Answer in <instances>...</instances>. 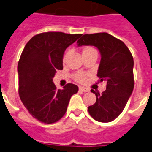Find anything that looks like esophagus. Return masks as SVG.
I'll list each match as a JSON object with an SVG mask.
<instances>
[{
  "label": "esophagus",
  "mask_w": 152,
  "mask_h": 152,
  "mask_svg": "<svg viewBox=\"0 0 152 152\" xmlns=\"http://www.w3.org/2000/svg\"><path fill=\"white\" fill-rule=\"evenodd\" d=\"M79 89L80 91H82V92H88L89 91V89L88 88H86V87H82V86H80Z\"/></svg>",
  "instance_id": "34e87169"
}]
</instances>
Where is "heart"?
I'll return each mask as SVG.
<instances>
[{
    "instance_id": "b5f03b06",
    "label": "heart",
    "mask_w": 152,
    "mask_h": 152,
    "mask_svg": "<svg viewBox=\"0 0 152 152\" xmlns=\"http://www.w3.org/2000/svg\"><path fill=\"white\" fill-rule=\"evenodd\" d=\"M93 51H96L93 47H90V46H87L86 47L84 50H83V53H89V52H93ZM66 54H67V52L65 53V55L63 57V61H65L66 58ZM74 79L76 80V81H78V82H80L82 83L84 81H86V75L85 73L83 72H77L76 74H74Z\"/></svg>"
}]
</instances>
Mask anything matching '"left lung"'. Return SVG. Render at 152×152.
<instances>
[{
	"label": "left lung",
	"mask_w": 152,
	"mask_h": 152,
	"mask_svg": "<svg viewBox=\"0 0 152 152\" xmlns=\"http://www.w3.org/2000/svg\"><path fill=\"white\" fill-rule=\"evenodd\" d=\"M78 46L93 45L101 53L97 76L107 81L102 94H95L96 102L88 111L99 122H111L123 112L134 86V58L125 44L107 32L86 34L77 41Z\"/></svg>",
	"instance_id": "8db88e82"
}]
</instances>
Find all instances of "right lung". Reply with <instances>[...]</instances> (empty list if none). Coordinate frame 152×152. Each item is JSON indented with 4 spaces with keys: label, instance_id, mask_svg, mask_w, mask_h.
<instances>
[{
    "label": "right lung",
    "instance_id": "1",
    "mask_svg": "<svg viewBox=\"0 0 152 152\" xmlns=\"http://www.w3.org/2000/svg\"><path fill=\"white\" fill-rule=\"evenodd\" d=\"M81 34L60 31L34 36L25 45L18 63V94L29 113L42 123L53 124L65 115L71 97L78 86L68 83L57 89L53 78L63 70V58L67 47Z\"/></svg>",
    "mask_w": 152,
    "mask_h": 152
}]
</instances>
